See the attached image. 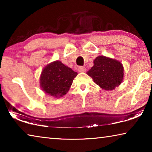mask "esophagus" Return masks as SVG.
Wrapping results in <instances>:
<instances>
[{
    "label": "esophagus",
    "mask_w": 152,
    "mask_h": 152,
    "mask_svg": "<svg viewBox=\"0 0 152 152\" xmlns=\"http://www.w3.org/2000/svg\"><path fill=\"white\" fill-rule=\"evenodd\" d=\"M78 71L80 72H85L86 71V68H85V67L80 66L78 68Z\"/></svg>",
    "instance_id": "1"
}]
</instances>
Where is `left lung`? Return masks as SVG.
I'll return each mask as SVG.
<instances>
[{
  "label": "left lung",
  "instance_id": "1",
  "mask_svg": "<svg viewBox=\"0 0 152 152\" xmlns=\"http://www.w3.org/2000/svg\"><path fill=\"white\" fill-rule=\"evenodd\" d=\"M93 63L94 66L87 72V74L102 89L113 91L121 84L124 76V68L121 61L99 56Z\"/></svg>",
  "mask_w": 152,
  "mask_h": 152
}]
</instances>
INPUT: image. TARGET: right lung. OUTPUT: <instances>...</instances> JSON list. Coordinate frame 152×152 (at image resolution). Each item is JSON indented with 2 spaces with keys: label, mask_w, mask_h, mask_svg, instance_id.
Masks as SVG:
<instances>
[{
  "label": "right lung",
  "mask_w": 152,
  "mask_h": 152,
  "mask_svg": "<svg viewBox=\"0 0 152 152\" xmlns=\"http://www.w3.org/2000/svg\"><path fill=\"white\" fill-rule=\"evenodd\" d=\"M77 74L60 61H52L43 69L39 79L40 87L46 94L58 99L69 91Z\"/></svg>",
  "instance_id": "obj_1"
}]
</instances>
